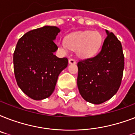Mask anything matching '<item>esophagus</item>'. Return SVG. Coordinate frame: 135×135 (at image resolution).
I'll use <instances>...</instances> for the list:
<instances>
[{
	"instance_id": "esophagus-1",
	"label": "esophagus",
	"mask_w": 135,
	"mask_h": 135,
	"mask_svg": "<svg viewBox=\"0 0 135 135\" xmlns=\"http://www.w3.org/2000/svg\"><path fill=\"white\" fill-rule=\"evenodd\" d=\"M76 63V61H75L74 59H69V64H75Z\"/></svg>"
}]
</instances>
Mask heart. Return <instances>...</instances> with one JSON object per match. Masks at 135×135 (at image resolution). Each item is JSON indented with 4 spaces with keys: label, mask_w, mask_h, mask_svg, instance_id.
<instances>
[{
    "label": "heart",
    "mask_w": 135,
    "mask_h": 135,
    "mask_svg": "<svg viewBox=\"0 0 135 135\" xmlns=\"http://www.w3.org/2000/svg\"><path fill=\"white\" fill-rule=\"evenodd\" d=\"M102 41V36L98 31H85L68 36L66 41H59L58 45L64 52H67L70 48L76 50L79 57L89 58L98 52Z\"/></svg>",
    "instance_id": "heart-1"
}]
</instances>
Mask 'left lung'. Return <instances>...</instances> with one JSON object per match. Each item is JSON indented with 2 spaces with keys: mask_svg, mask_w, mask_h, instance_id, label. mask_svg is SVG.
Returning <instances> with one entry per match:
<instances>
[{
  "mask_svg": "<svg viewBox=\"0 0 135 135\" xmlns=\"http://www.w3.org/2000/svg\"><path fill=\"white\" fill-rule=\"evenodd\" d=\"M107 36L98 55L78 63L77 85L85 100L99 104L118 92L124 69L121 43L113 33L106 30Z\"/></svg>",
  "mask_w": 135,
  "mask_h": 135,
  "instance_id": "8db88e82",
  "label": "left lung"
}]
</instances>
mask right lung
<instances>
[{"instance_id": "right-lung-1", "label": "right lung", "mask_w": 135, "mask_h": 135, "mask_svg": "<svg viewBox=\"0 0 135 135\" xmlns=\"http://www.w3.org/2000/svg\"><path fill=\"white\" fill-rule=\"evenodd\" d=\"M60 29L45 26L28 31L18 41L13 55L14 73L20 88L30 98L42 100L52 94L68 59L54 55Z\"/></svg>"}]
</instances>
